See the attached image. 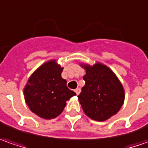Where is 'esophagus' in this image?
<instances>
[{
	"label": "esophagus",
	"mask_w": 148,
	"mask_h": 148,
	"mask_svg": "<svg viewBox=\"0 0 148 148\" xmlns=\"http://www.w3.org/2000/svg\"><path fill=\"white\" fill-rule=\"evenodd\" d=\"M74 91H75V92H76V94L79 95V93H80V92H81V89H80V88H76V89L74 90Z\"/></svg>",
	"instance_id": "esophagus-1"
}]
</instances>
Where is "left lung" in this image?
Here are the masks:
<instances>
[{"label": "left lung", "mask_w": 148, "mask_h": 148, "mask_svg": "<svg viewBox=\"0 0 148 148\" xmlns=\"http://www.w3.org/2000/svg\"><path fill=\"white\" fill-rule=\"evenodd\" d=\"M86 70L85 85L78 96L84 113L92 120L105 121L115 115L125 101V89L115 74L106 65L80 64Z\"/></svg>", "instance_id": "left-lung-1"}]
</instances>
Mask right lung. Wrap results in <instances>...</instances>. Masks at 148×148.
<instances>
[{"label": "right lung", "mask_w": 148, "mask_h": 148, "mask_svg": "<svg viewBox=\"0 0 148 148\" xmlns=\"http://www.w3.org/2000/svg\"><path fill=\"white\" fill-rule=\"evenodd\" d=\"M63 69L56 60H48L33 72L23 88L26 104L33 113L42 119L57 117L62 113L66 101L76 95L61 77Z\"/></svg>", "instance_id": "1"}]
</instances>
